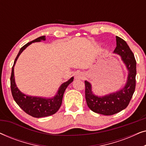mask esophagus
Here are the masks:
<instances>
[{"label":"esophagus","mask_w":146,"mask_h":146,"mask_svg":"<svg viewBox=\"0 0 146 146\" xmlns=\"http://www.w3.org/2000/svg\"><path fill=\"white\" fill-rule=\"evenodd\" d=\"M85 78V74L82 72H77L75 74V78L76 79H80L82 80Z\"/></svg>","instance_id":"1"}]
</instances>
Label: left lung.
Here are the masks:
<instances>
[{"label":"left lung","mask_w":146,"mask_h":146,"mask_svg":"<svg viewBox=\"0 0 146 146\" xmlns=\"http://www.w3.org/2000/svg\"><path fill=\"white\" fill-rule=\"evenodd\" d=\"M113 53L118 54L127 70L124 86L119 90L104 96H97L92 91V84L85 80V96L88 106L94 112L105 115H113L128 106L135 88L136 61L126 42L116 36V47Z\"/></svg>","instance_id":"8db88e82"}]
</instances>
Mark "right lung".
<instances>
[{
  "label": "right lung",
  "mask_w": 146,
  "mask_h": 146,
  "mask_svg": "<svg viewBox=\"0 0 146 146\" xmlns=\"http://www.w3.org/2000/svg\"><path fill=\"white\" fill-rule=\"evenodd\" d=\"M42 40H46V36H42L37 38L36 39L28 42L27 44L23 46L20 50L14 62L13 66L12 68V73L11 76V88L12 94L16 103L19 106L22 110L26 113L35 117H42L53 115L58 110L61 106L62 98L64 92L70 84L73 82L74 77H72L68 80L62 84L59 87L56 94L52 98H46L40 96H33L25 94L20 90L17 86L15 78L14 67L17 62L18 58L21 54L33 42H38Z\"/></svg>",
  "instance_id": "1"
}]
</instances>
